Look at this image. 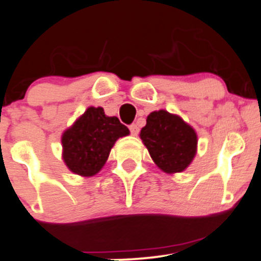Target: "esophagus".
<instances>
[{"label": "esophagus", "instance_id": "1", "mask_svg": "<svg viewBox=\"0 0 261 261\" xmlns=\"http://www.w3.org/2000/svg\"><path fill=\"white\" fill-rule=\"evenodd\" d=\"M129 130H130L132 136H137V134L139 133L138 125H137V124H132V125H129Z\"/></svg>", "mask_w": 261, "mask_h": 261}]
</instances>
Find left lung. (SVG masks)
Here are the masks:
<instances>
[{"mask_svg": "<svg viewBox=\"0 0 261 261\" xmlns=\"http://www.w3.org/2000/svg\"><path fill=\"white\" fill-rule=\"evenodd\" d=\"M141 139L154 164L167 174L187 169L197 152L195 130L166 110L153 112L147 117Z\"/></svg>", "mask_w": 261, "mask_h": 261, "instance_id": "1", "label": "left lung"}]
</instances>
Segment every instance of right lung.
Here are the masks:
<instances>
[{
    "label": "right lung",
    "mask_w": 261,
    "mask_h": 261,
    "mask_svg": "<svg viewBox=\"0 0 261 261\" xmlns=\"http://www.w3.org/2000/svg\"><path fill=\"white\" fill-rule=\"evenodd\" d=\"M128 134L117 117H107L102 108H89L62 136L64 162L74 174L92 176L105 165L115 141Z\"/></svg>",
    "instance_id": "add662e5"
}]
</instances>
